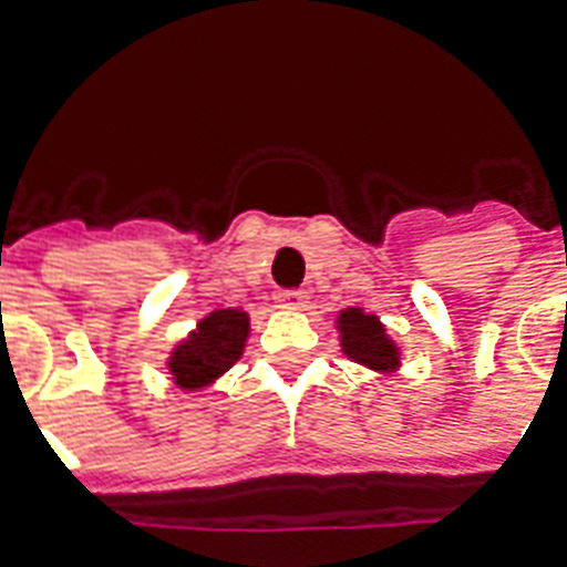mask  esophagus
<instances>
[{
    "instance_id": "34e87169",
    "label": "esophagus",
    "mask_w": 567,
    "mask_h": 567,
    "mask_svg": "<svg viewBox=\"0 0 567 567\" xmlns=\"http://www.w3.org/2000/svg\"><path fill=\"white\" fill-rule=\"evenodd\" d=\"M279 302H282L285 309H306V302H309V293L300 291V288H291V291L279 293Z\"/></svg>"
}]
</instances>
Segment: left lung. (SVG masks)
I'll use <instances>...</instances> for the list:
<instances>
[{
    "mask_svg": "<svg viewBox=\"0 0 567 567\" xmlns=\"http://www.w3.org/2000/svg\"><path fill=\"white\" fill-rule=\"evenodd\" d=\"M338 341L341 353L355 364H364L377 373H396L400 371V347L394 338L388 336L382 320L377 315H368L359 306L338 311Z\"/></svg>",
    "mask_w": 567,
    "mask_h": 567,
    "instance_id": "left-lung-1",
    "label": "left lung"
}]
</instances>
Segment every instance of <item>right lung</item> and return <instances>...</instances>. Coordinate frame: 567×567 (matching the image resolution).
Wrapping results in <instances>:
<instances>
[{
  "label": "right lung",
  "mask_w": 567,
  "mask_h": 567,
  "mask_svg": "<svg viewBox=\"0 0 567 567\" xmlns=\"http://www.w3.org/2000/svg\"><path fill=\"white\" fill-rule=\"evenodd\" d=\"M247 338L249 315L244 309H217L205 315L167 355V371L176 388L199 391L217 382L244 355Z\"/></svg>",
  "instance_id": "obj_1"
}]
</instances>
